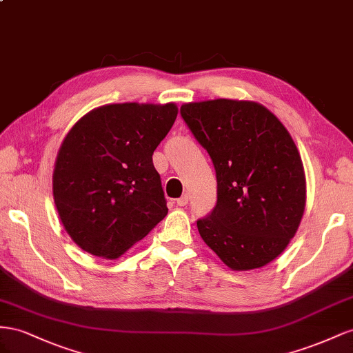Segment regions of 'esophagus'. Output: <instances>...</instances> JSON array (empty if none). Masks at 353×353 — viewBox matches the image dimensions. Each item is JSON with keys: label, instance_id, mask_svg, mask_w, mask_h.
I'll use <instances>...</instances> for the list:
<instances>
[{"label": "esophagus", "instance_id": "34e87169", "mask_svg": "<svg viewBox=\"0 0 353 353\" xmlns=\"http://www.w3.org/2000/svg\"><path fill=\"white\" fill-rule=\"evenodd\" d=\"M188 201H189V196L185 194V195H182V196H180V198L177 199V205L185 207V205L188 204Z\"/></svg>", "mask_w": 353, "mask_h": 353}]
</instances>
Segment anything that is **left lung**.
I'll use <instances>...</instances> for the list:
<instances>
[{"mask_svg": "<svg viewBox=\"0 0 353 353\" xmlns=\"http://www.w3.org/2000/svg\"><path fill=\"white\" fill-rule=\"evenodd\" d=\"M180 114L216 170L217 203L196 221L201 238L234 270L266 266L297 232L306 177L294 140L250 100L185 103Z\"/></svg>", "mask_w": 353, "mask_h": 353, "instance_id": "8db88e82", "label": "left lung"}]
</instances>
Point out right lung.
Here are the masks:
<instances>
[{"label": "right lung", "instance_id": "obj_1", "mask_svg": "<svg viewBox=\"0 0 353 353\" xmlns=\"http://www.w3.org/2000/svg\"><path fill=\"white\" fill-rule=\"evenodd\" d=\"M177 117L174 103L90 110L60 146L53 196L63 228L87 253L118 259L167 213L152 155Z\"/></svg>", "mask_w": 353, "mask_h": 353}]
</instances>
